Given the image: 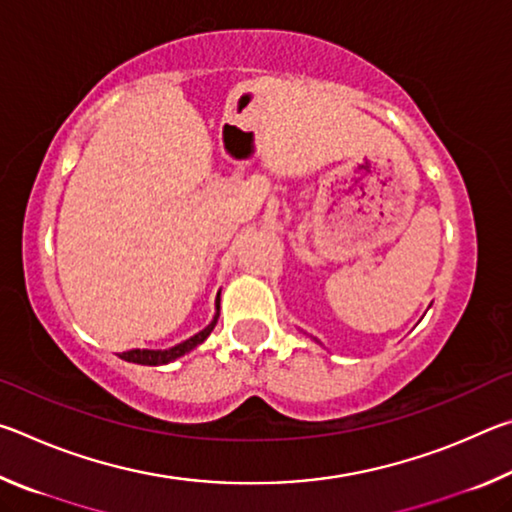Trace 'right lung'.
<instances>
[{
    "label": "right lung",
    "mask_w": 512,
    "mask_h": 512,
    "mask_svg": "<svg viewBox=\"0 0 512 512\" xmlns=\"http://www.w3.org/2000/svg\"><path fill=\"white\" fill-rule=\"evenodd\" d=\"M216 318H219V314L214 316L212 323L207 325V327L203 329V332L194 334L192 339H187V341H183V343H178L176 348H169V350H128V352H121L119 357L124 359V361H131V363H142V366H162V363H169V361H173V359L183 357L185 352L194 350L196 345H201V343L207 339V336H210L212 329H214Z\"/></svg>",
    "instance_id": "1"
}]
</instances>
